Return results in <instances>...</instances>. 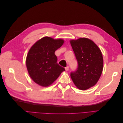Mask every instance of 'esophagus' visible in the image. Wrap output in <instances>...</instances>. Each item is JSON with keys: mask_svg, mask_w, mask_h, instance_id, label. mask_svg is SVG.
Segmentation results:
<instances>
[{"mask_svg": "<svg viewBox=\"0 0 123 123\" xmlns=\"http://www.w3.org/2000/svg\"><path fill=\"white\" fill-rule=\"evenodd\" d=\"M65 70H66V71H68V70H69V67L68 66L66 67L65 68Z\"/></svg>", "mask_w": 123, "mask_h": 123, "instance_id": "34e87169", "label": "esophagus"}]
</instances>
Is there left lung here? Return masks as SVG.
Returning <instances> with one entry per match:
<instances>
[{
	"mask_svg": "<svg viewBox=\"0 0 123 123\" xmlns=\"http://www.w3.org/2000/svg\"><path fill=\"white\" fill-rule=\"evenodd\" d=\"M71 45L78 63L76 70L70 73L74 84L85 90L94 86L103 69V55L98 46L87 38L71 40Z\"/></svg>",
	"mask_w": 123,
	"mask_h": 123,
	"instance_id": "8db88e82",
	"label": "left lung"
}]
</instances>
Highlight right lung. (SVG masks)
Here are the masks:
<instances>
[{
	"label": "right lung",
	"instance_id": "1",
	"mask_svg": "<svg viewBox=\"0 0 123 123\" xmlns=\"http://www.w3.org/2000/svg\"><path fill=\"white\" fill-rule=\"evenodd\" d=\"M64 40L44 37L30 49L26 58L28 73L35 83L47 87L56 80L65 70L57 64L55 51L62 47Z\"/></svg>",
	"mask_w": 123,
	"mask_h": 123
}]
</instances>
